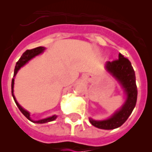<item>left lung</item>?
Wrapping results in <instances>:
<instances>
[{
	"instance_id": "8db88e82",
	"label": "left lung",
	"mask_w": 152,
	"mask_h": 152,
	"mask_svg": "<svg viewBox=\"0 0 152 152\" xmlns=\"http://www.w3.org/2000/svg\"><path fill=\"white\" fill-rule=\"evenodd\" d=\"M105 69L122 88L126 99L121 107L116 110L110 118L104 120H94L89 118V121L95 127L110 130L121 126L132 113L137 103V88L135 72L131 62L121 53L118 55V60L106 62Z\"/></svg>"
}]
</instances>
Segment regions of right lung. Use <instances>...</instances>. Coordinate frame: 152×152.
<instances>
[{"label":"right lung","instance_id":"add662e5","mask_svg":"<svg viewBox=\"0 0 152 152\" xmlns=\"http://www.w3.org/2000/svg\"><path fill=\"white\" fill-rule=\"evenodd\" d=\"M45 50H46V48L43 47V46H39V47H36V48L32 49V50H27L25 51V52L23 53L22 56H21V57L20 58V60L17 61L16 64H15V70H14V76H13V78L12 80V97L13 99H14V100H15V104H16V106H18V108L20 109V110L21 111V113H22L28 120L32 121V122L37 123V124H44V123L53 121H54L55 119L57 118V116L53 115L51 116V117H49V118H43V119H40V120L38 121L32 120L31 118V117H30L29 112L27 110H26L25 109L23 108L22 106L18 103L17 100L15 99V95H14V93H13L14 92V81H15V76H16L18 71H19L23 65H25V64H27L30 60H31L32 58H34V57H36L38 55L42 53Z\"/></svg>","mask_w":152,"mask_h":152}]
</instances>
